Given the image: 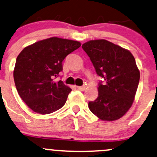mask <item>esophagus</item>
Instances as JSON below:
<instances>
[{
    "mask_svg": "<svg viewBox=\"0 0 157 157\" xmlns=\"http://www.w3.org/2000/svg\"><path fill=\"white\" fill-rule=\"evenodd\" d=\"M77 88L80 91H84L86 89L85 86H77Z\"/></svg>",
    "mask_w": 157,
    "mask_h": 157,
    "instance_id": "obj_1",
    "label": "esophagus"
}]
</instances>
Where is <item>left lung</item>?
Masks as SVG:
<instances>
[{"label": "left lung", "mask_w": 157, "mask_h": 157, "mask_svg": "<svg viewBox=\"0 0 157 157\" xmlns=\"http://www.w3.org/2000/svg\"><path fill=\"white\" fill-rule=\"evenodd\" d=\"M96 73L104 79L98 83V96L89 108L103 121L119 119L131 107L140 73L132 54L105 39L91 40L82 45ZM104 83L103 84L102 82Z\"/></svg>", "instance_id": "obj_1"}]
</instances>
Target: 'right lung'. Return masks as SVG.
Wrapping results in <instances>:
<instances>
[{
	"instance_id": "right-lung-1",
	"label": "right lung",
	"mask_w": 157,
	"mask_h": 157,
	"mask_svg": "<svg viewBox=\"0 0 157 157\" xmlns=\"http://www.w3.org/2000/svg\"><path fill=\"white\" fill-rule=\"evenodd\" d=\"M81 46L79 42L52 37L24 48L13 72L18 94L35 113L50 114L63 107L71 89L62 80L54 82L63 71L67 55Z\"/></svg>"
}]
</instances>
